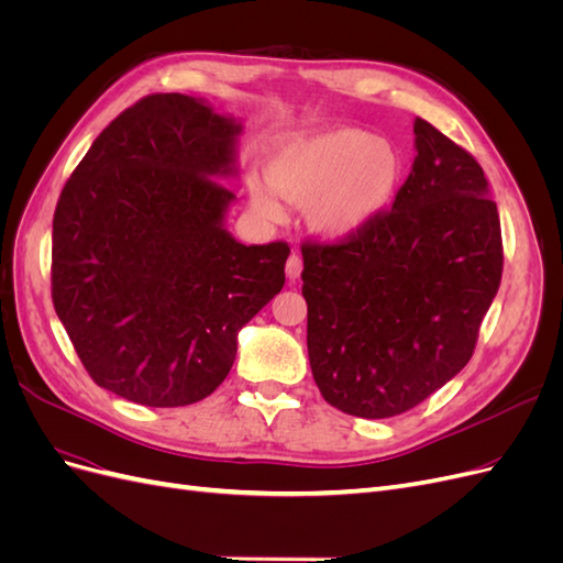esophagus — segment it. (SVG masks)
Returning a JSON list of instances; mask_svg holds the SVG:
<instances>
[{"mask_svg": "<svg viewBox=\"0 0 563 563\" xmlns=\"http://www.w3.org/2000/svg\"><path fill=\"white\" fill-rule=\"evenodd\" d=\"M300 272H302L300 255L291 253V255H288V261H286V277H288V282L300 279Z\"/></svg>", "mask_w": 563, "mask_h": 563, "instance_id": "esophagus-1", "label": "esophagus"}]
</instances>
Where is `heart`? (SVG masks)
<instances>
[{
    "instance_id": "1",
    "label": "heart",
    "mask_w": 563,
    "mask_h": 563,
    "mask_svg": "<svg viewBox=\"0 0 563 563\" xmlns=\"http://www.w3.org/2000/svg\"><path fill=\"white\" fill-rule=\"evenodd\" d=\"M404 157L395 143L364 129L296 135L265 159V180H249V201L267 223H282L284 201L305 207L314 234L345 242L366 230L395 201Z\"/></svg>"
}]
</instances>
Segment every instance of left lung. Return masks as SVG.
<instances>
[{"instance_id":"8db88e82","label":"left lung","mask_w":563,"mask_h":563,"mask_svg":"<svg viewBox=\"0 0 563 563\" xmlns=\"http://www.w3.org/2000/svg\"><path fill=\"white\" fill-rule=\"evenodd\" d=\"M413 133L391 211L352 240L302 246L312 376L356 418L399 416L457 376L503 277L484 168L420 117Z\"/></svg>"}]
</instances>
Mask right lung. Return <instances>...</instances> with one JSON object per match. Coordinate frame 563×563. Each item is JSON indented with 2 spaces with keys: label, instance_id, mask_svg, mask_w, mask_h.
Instances as JSON below:
<instances>
[{
  "label": "right lung",
  "instance_id": "right-lung-1",
  "mask_svg": "<svg viewBox=\"0 0 563 563\" xmlns=\"http://www.w3.org/2000/svg\"><path fill=\"white\" fill-rule=\"evenodd\" d=\"M244 126L203 98L155 93L98 135L54 213L51 296L89 376L174 408L225 380L236 333L284 286L288 246L225 228Z\"/></svg>",
  "mask_w": 563,
  "mask_h": 563
}]
</instances>
